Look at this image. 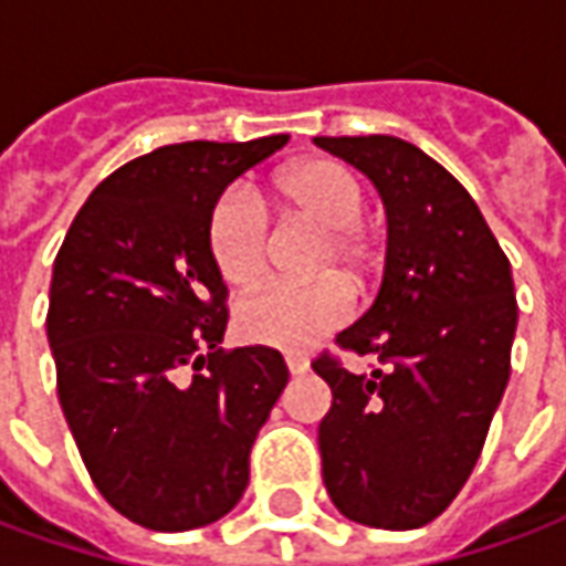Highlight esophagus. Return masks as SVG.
I'll list each match as a JSON object with an SVG mask.
<instances>
[{"mask_svg": "<svg viewBox=\"0 0 566 566\" xmlns=\"http://www.w3.org/2000/svg\"><path fill=\"white\" fill-rule=\"evenodd\" d=\"M284 365L291 370V377H303V374L310 370V358H306V355H287Z\"/></svg>", "mask_w": 566, "mask_h": 566, "instance_id": "1", "label": "esophagus"}]
</instances>
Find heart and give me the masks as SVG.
Returning a JSON list of instances; mask_svg holds the SVG:
<instances>
[{
    "mask_svg": "<svg viewBox=\"0 0 566 566\" xmlns=\"http://www.w3.org/2000/svg\"><path fill=\"white\" fill-rule=\"evenodd\" d=\"M275 199L287 214L324 232L318 272H337L349 287H365L374 254L361 235L367 196L358 174L337 159H306L275 180ZM208 244L217 270L232 287H251L266 270L270 227L248 189H227L211 208ZM337 279L275 284L244 300L239 334L275 352H306L349 318V291Z\"/></svg>",
    "mask_w": 566,
    "mask_h": 566,
    "instance_id": "obj_1",
    "label": "heart"
}]
</instances>
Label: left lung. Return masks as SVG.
Listing matches in <instances>:
<instances>
[{
	"label": "left lung",
	"instance_id": "left-lung-1",
	"mask_svg": "<svg viewBox=\"0 0 566 566\" xmlns=\"http://www.w3.org/2000/svg\"><path fill=\"white\" fill-rule=\"evenodd\" d=\"M315 146L358 168L386 205L377 300L337 334L386 367L349 374L327 355L312 365L334 392L318 426L324 488L355 524L417 531L469 481L503 401L512 266L475 199L420 146L389 134Z\"/></svg>",
	"mask_w": 566,
	"mask_h": 566
}]
</instances>
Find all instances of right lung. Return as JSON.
<instances>
[{"instance_id":"obj_1","label":"right lung","mask_w":566,"mask_h":566,"mask_svg":"<svg viewBox=\"0 0 566 566\" xmlns=\"http://www.w3.org/2000/svg\"><path fill=\"white\" fill-rule=\"evenodd\" d=\"M284 144L192 140L122 165L54 260L45 327L63 417L94 488L149 531H196L235 509L287 386L275 349H220L227 284L208 244L214 201Z\"/></svg>"}]
</instances>
